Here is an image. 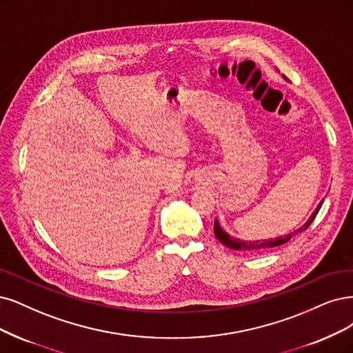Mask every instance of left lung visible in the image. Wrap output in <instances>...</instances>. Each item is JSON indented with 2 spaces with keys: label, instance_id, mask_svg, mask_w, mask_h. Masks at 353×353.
I'll use <instances>...</instances> for the list:
<instances>
[{
  "label": "left lung",
  "instance_id": "1",
  "mask_svg": "<svg viewBox=\"0 0 353 353\" xmlns=\"http://www.w3.org/2000/svg\"><path fill=\"white\" fill-rule=\"evenodd\" d=\"M285 80H288L285 76H283ZM321 204H323V200L320 201V204L317 205V209H315L312 212V214L310 216L308 221L303 223L301 228H298L296 230H294V232H290L288 235H283V236H277V238H270V239H257V241H244V239H239V238H234L230 236L225 229H222V226L219 225L217 219L214 221V236L222 242V244L230 250H236V251H248V252H263V251H267V250H272V248H276L279 245H283L286 244V242L295 236L296 234H301L303 232V230L308 229V226L312 223V221L315 219V216H317L319 210L321 209Z\"/></svg>",
  "mask_w": 353,
  "mask_h": 353
}]
</instances>
